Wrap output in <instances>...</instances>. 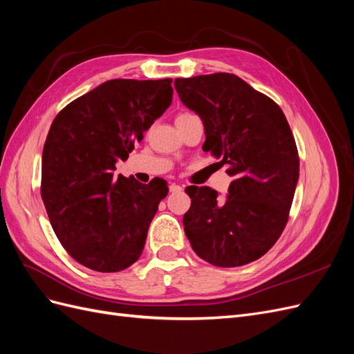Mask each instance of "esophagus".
Segmentation results:
<instances>
[{"instance_id": "esophagus-1", "label": "esophagus", "mask_w": 354, "mask_h": 354, "mask_svg": "<svg viewBox=\"0 0 354 354\" xmlns=\"http://www.w3.org/2000/svg\"><path fill=\"white\" fill-rule=\"evenodd\" d=\"M183 190L180 185H169V192H173V194H178V192Z\"/></svg>"}]
</instances>
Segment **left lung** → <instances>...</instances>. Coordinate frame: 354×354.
<instances>
[{"mask_svg":"<svg viewBox=\"0 0 354 354\" xmlns=\"http://www.w3.org/2000/svg\"><path fill=\"white\" fill-rule=\"evenodd\" d=\"M174 87L205 127L202 149L233 177L226 201L189 186L183 224L192 248L217 267L259 260L282 234L299 173L294 136L282 109L233 73L177 78Z\"/></svg>","mask_w":354,"mask_h":354,"instance_id":"8db88e82","label":"left lung"}]
</instances>
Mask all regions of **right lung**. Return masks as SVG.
Returning <instances> with one entry per match:
<instances>
[{"label": "right lung", "mask_w": 354, "mask_h": 354, "mask_svg": "<svg viewBox=\"0 0 354 354\" xmlns=\"http://www.w3.org/2000/svg\"><path fill=\"white\" fill-rule=\"evenodd\" d=\"M173 80H111L75 99L53 121L42 151L41 198L51 227L75 261L120 272L143 252L164 180L115 176L173 100Z\"/></svg>", "instance_id": "obj_1"}]
</instances>
